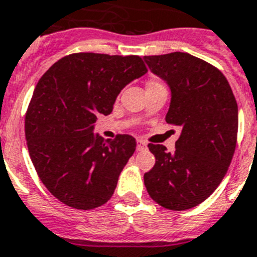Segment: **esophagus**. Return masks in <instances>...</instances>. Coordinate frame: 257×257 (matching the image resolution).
Instances as JSON below:
<instances>
[{
	"label": "esophagus",
	"mask_w": 257,
	"mask_h": 257,
	"mask_svg": "<svg viewBox=\"0 0 257 257\" xmlns=\"http://www.w3.org/2000/svg\"><path fill=\"white\" fill-rule=\"evenodd\" d=\"M146 142L144 140H137V150L139 152H142V150H145L146 149Z\"/></svg>",
	"instance_id": "34e87169"
}]
</instances>
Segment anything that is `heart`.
Listing matches in <instances>:
<instances>
[{
    "label": "heart",
    "mask_w": 257,
    "mask_h": 257,
    "mask_svg": "<svg viewBox=\"0 0 257 257\" xmlns=\"http://www.w3.org/2000/svg\"><path fill=\"white\" fill-rule=\"evenodd\" d=\"M149 85H158V82H150Z\"/></svg>",
    "instance_id": "heart-1"
}]
</instances>
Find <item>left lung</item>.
<instances>
[{
    "label": "left lung",
    "mask_w": 257,
    "mask_h": 257,
    "mask_svg": "<svg viewBox=\"0 0 257 257\" xmlns=\"http://www.w3.org/2000/svg\"><path fill=\"white\" fill-rule=\"evenodd\" d=\"M144 60L171 90L166 121L180 126L174 153L149 144L155 165L144 182L161 206L187 210L205 201L225 178L236 146L238 104L225 75L204 60L184 52Z\"/></svg>",
    "instance_id": "obj_1"
}]
</instances>
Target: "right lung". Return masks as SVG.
Masks as SVG:
<instances>
[{"instance_id":"right-lung-1","label":"right lung","mask_w":257,"mask_h":257,"mask_svg":"<svg viewBox=\"0 0 257 257\" xmlns=\"http://www.w3.org/2000/svg\"><path fill=\"white\" fill-rule=\"evenodd\" d=\"M146 72L140 56L73 53L39 79L26 113L27 148L45 188L65 205L88 210L113 195L136 140H104L94 128L122 88Z\"/></svg>"}]
</instances>
